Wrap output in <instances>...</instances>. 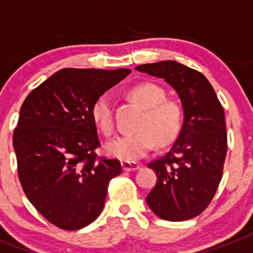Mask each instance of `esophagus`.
<instances>
[{
    "mask_svg": "<svg viewBox=\"0 0 253 253\" xmlns=\"http://www.w3.org/2000/svg\"><path fill=\"white\" fill-rule=\"evenodd\" d=\"M141 168V165L136 164V162H122V169L125 171H134V170H138Z\"/></svg>",
    "mask_w": 253,
    "mask_h": 253,
    "instance_id": "1",
    "label": "esophagus"
}]
</instances>
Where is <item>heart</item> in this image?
I'll return each instance as SVG.
<instances>
[{
	"instance_id": "heart-1",
	"label": "heart",
	"mask_w": 253,
	"mask_h": 253,
	"mask_svg": "<svg viewBox=\"0 0 253 253\" xmlns=\"http://www.w3.org/2000/svg\"><path fill=\"white\" fill-rule=\"evenodd\" d=\"M128 96L145 108L136 125V132L117 136L106 145V151L114 158L134 162L145 157L157 145L173 141L182 125V108L178 103L166 99L164 88L154 83H139L128 91ZM92 119L98 128L110 136L115 130L112 103L108 95L99 96L92 106Z\"/></svg>"
}]
</instances>
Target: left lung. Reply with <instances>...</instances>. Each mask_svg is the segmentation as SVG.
<instances>
[{
    "mask_svg": "<svg viewBox=\"0 0 253 253\" xmlns=\"http://www.w3.org/2000/svg\"><path fill=\"white\" fill-rule=\"evenodd\" d=\"M138 71L162 78L178 92L185 119L170 150L147 165L157 184L146 201L168 221H184L212 203L228 150L225 114L214 89L201 72L173 61L142 64Z\"/></svg>",
    "mask_w": 253,
    "mask_h": 253,
    "instance_id": "8db88e82",
    "label": "left lung"
}]
</instances>
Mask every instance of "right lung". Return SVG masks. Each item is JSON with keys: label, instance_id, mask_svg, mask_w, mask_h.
<instances>
[{"label": "right lung", "instance_id": "add662e5", "mask_svg": "<svg viewBox=\"0 0 253 253\" xmlns=\"http://www.w3.org/2000/svg\"><path fill=\"white\" fill-rule=\"evenodd\" d=\"M130 69L64 68L24 100L13 132L17 173L28 200L50 224L76 231L102 212L118 160L99 157L92 106Z\"/></svg>", "mask_w": 253, "mask_h": 253}]
</instances>
